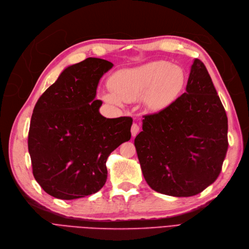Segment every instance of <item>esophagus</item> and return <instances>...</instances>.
<instances>
[{"instance_id": "1", "label": "esophagus", "mask_w": 249, "mask_h": 249, "mask_svg": "<svg viewBox=\"0 0 249 249\" xmlns=\"http://www.w3.org/2000/svg\"><path fill=\"white\" fill-rule=\"evenodd\" d=\"M139 132H140V126H139V124H133V125H132V127H131L132 136H133V137H136V136L139 134Z\"/></svg>"}]
</instances>
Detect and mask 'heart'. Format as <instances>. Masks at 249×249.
<instances>
[{
	"mask_svg": "<svg viewBox=\"0 0 249 249\" xmlns=\"http://www.w3.org/2000/svg\"><path fill=\"white\" fill-rule=\"evenodd\" d=\"M184 85V73L176 65L154 62L141 67L125 69L111 78L114 93L105 92V102L122 105L124 102H137L143 98L150 110H158L169 105Z\"/></svg>",
	"mask_w": 249,
	"mask_h": 249,
	"instance_id": "heart-1",
	"label": "heart"
}]
</instances>
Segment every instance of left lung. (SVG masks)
<instances>
[{
	"instance_id": "8db88e82",
	"label": "left lung",
	"mask_w": 249,
	"mask_h": 249,
	"mask_svg": "<svg viewBox=\"0 0 249 249\" xmlns=\"http://www.w3.org/2000/svg\"><path fill=\"white\" fill-rule=\"evenodd\" d=\"M135 147L154 191L193 196L214 182L228 149V120L203 62L195 58L185 92L166 108L145 115Z\"/></svg>"
}]
</instances>
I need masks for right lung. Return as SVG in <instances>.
<instances>
[{"mask_svg": "<svg viewBox=\"0 0 249 249\" xmlns=\"http://www.w3.org/2000/svg\"><path fill=\"white\" fill-rule=\"evenodd\" d=\"M112 67L97 57L67 67L34 106L28 134L33 175L53 197L97 193L110 153L131 139L132 117L106 118L102 101L95 100L101 77Z\"/></svg>", "mask_w": 249, "mask_h": 249, "instance_id": "right-lung-1", "label": "right lung"}]
</instances>
